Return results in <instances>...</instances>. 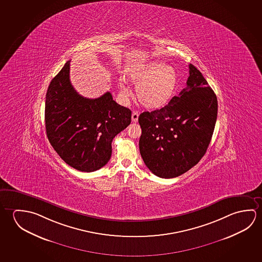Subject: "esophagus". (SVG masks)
<instances>
[{"label":"esophagus","mask_w":262,"mask_h":262,"mask_svg":"<svg viewBox=\"0 0 262 262\" xmlns=\"http://www.w3.org/2000/svg\"><path fill=\"white\" fill-rule=\"evenodd\" d=\"M138 118H139V113L136 111H134V112H133V114H132V120L133 122H136V121H138Z\"/></svg>","instance_id":"esophagus-1"}]
</instances>
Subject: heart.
<instances>
[{
	"mask_svg": "<svg viewBox=\"0 0 262 262\" xmlns=\"http://www.w3.org/2000/svg\"><path fill=\"white\" fill-rule=\"evenodd\" d=\"M128 79L136 86L137 100L148 108L166 106L176 96L178 88V74L174 68L161 62H151L133 69ZM120 94L128 96L129 90L124 84L119 85Z\"/></svg>",
	"mask_w": 262,
	"mask_h": 262,
	"instance_id": "obj_1",
	"label": "heart"
}]
</instances>
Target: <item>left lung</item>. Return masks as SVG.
<instances>
[{
    "instance_id": "left-lung-1",
    "label": "left lung",
    "mask_w": 262,
    "mask_h": 262,
    "mask_svg": "<svg viewBox=\"0 0 262 262\" xmlns=\"http://www.w3.org/2000/svg\"><path fill=\"white\" fill-rule=\"evenodd\" d=\"M217 117V99L193 64L186 88L164 107L139 116V147L150 172L173 178L187 172L206 154Z\"/></svg>"
}]
</instances>
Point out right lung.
<instances>
[{"label": "right lung", "mask_w": 262, "mask_h": 262, "mask_svg": "<svg viewBox=\"0 0 262 262\" xmlns=\"http://www.w3.org/2000/svg\"><path fill=\"white\" fill-rule=\"evenodd\" d=\"M70 61L50 82L45 120L49 142L61 159L80 172L107 164L112 142L132 121V112L106 92L98 99L78 94L69 79Z\"/></svg>", "instance_id": "obj_1"}]
</instances>
